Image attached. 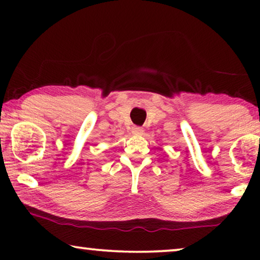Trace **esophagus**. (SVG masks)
I'll return each mask as SVG.
<instances>
[{
    "mask_svg": "<svg viewBox=\"0 0 260 260\" xmlns=\"http://www.w3.org/2000/svg\"><path fill=\"white\" fill-rule=\"evenodd\" d=\"M143 129H142V127H140V126H135V127H133V134L134 135H137V136H140V135H142L143 134Z\"/></svg>",
    "mask_w": 260,
    "mask_h": 260,
    "instance_id": "esophagus-1",
    "label": "esophagus"
}]
</instances>
